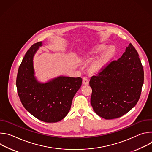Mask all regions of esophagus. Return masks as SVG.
<instances>
[{
	"mask_svg": "<svg viewBox=\"0 0 152 152\" xmlns=\"http://www.w3.org/2000/svg\"><path fill=\"white\" fill-rule=\"evenodd\" d=\"M82 82H83V83L84 85H88L89 83V80H88V79L87 77H83Z\"/></svg>",
	"mask_w": 152,
	"mask_h": 152,
	"instance_id": "esophagus-1",
	"label": "esophagus"
}]
</instances>
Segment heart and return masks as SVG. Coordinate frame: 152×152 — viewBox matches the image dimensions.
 I'll use <instances>...</instances> for the list:
<instances>
[{
	"label": "heart",
	"mask_w": 152,
	"mask_h": 152,
	"mask_svg": "<svg viewBox=\"0 0 152 152\" xmlns=\"http://www.w3.org/2000/svg\"><path fill=\"white\" fill-rule=\"evenodd\" d=\"M107 46L101 45H98L92 49L88 54H99L104 51L102 55L96 59L91 64V69L94 72H98L103 70L106 66H107L116 55L117 50L114 46H110L107 48Z\"/></svg>",
	"instance_id": "b5f03b06"
}]
</instances>
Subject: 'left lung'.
<instances>
[{
	"label": "left lung",
	"mask_w": 152,
	"mask_h": 152,
	"mask_svg": "<svg viewBox=\"0 0 152 152\" xmlns=\"http://www.w3.org/2000/svg\"><path fill=\"white\" fill-rule=\"evenodd\" d=\"M138 56L130 43L120 58L91 77V104L99 116L106 120L117 118L136 105L144 83V70Z\"/></svg>",
	"instance_id": "1"
}]
</instances>
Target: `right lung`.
I'll use <instances>...</instances> for the list:
<instances>
[{"label":"right lung","instance_id":"right-lung-1","mask_svg":"<svg viewBox=\"0 0 152 152\" xmlns=\"http://www.w3.org/2000/svg\"><path fill=\"white\" fill-rule=\"evenodd\" d=\"M41 46V41L35 43L25 54L17 73V93L21 103L33 116L46 123H56L68 114L82 79L61 76L46 83L38 81L33 59Z\"/></svg>","mask_w":152,"mask_h":152}]
</instances>
